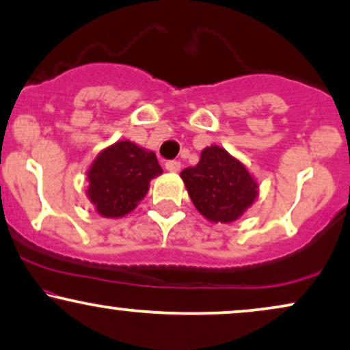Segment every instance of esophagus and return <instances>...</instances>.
<instances>
[{"mask_svg": "<svg viewBox=\"0 0 350 350\" xmlns=\"http://www.w3.org/2000/svg\"><path fill=\"white\" fill-rule=\"evenodd\" d=\"M164 166H166V170L170 172H178L180 170V163L176 161V159H171V161H166L164 163Z\"/></svg>", "mask_w": 350, "mask_h": 350, "instance_id": "obj_1", "label": "esophagus"}]
</instances>
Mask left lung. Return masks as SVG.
I'll list each match as a JSON object with an SVG mask.
<instances>
[{"label":"left lung","instance_id":"left-lung-1","mask_svg":"<svg viewBox=\"0 0 350 350\" xmlns=\"http://www.w3.org/2000/svg\"><path fill=\"white\" fill-rule=\"evenodd\" d=\"M196 208L210 221H234L258 196L251 174L220 146H207L200 161L180 172Z\"/></svg>","mask_w":350,"mask_h":350}]
</instances>
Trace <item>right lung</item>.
Returning a JSON list of instances; mask_svg holds the SVG:
<instances>
[{
    "label": "right lung",
    "mask_w": 350,
    "mask_h": 350,
    "mask_svg": "<svg viewBox=\"0 0 350 350\" xmlns=\"http://www.w3.org/2000/svg\"><path fill=\"white\" fill-rule=\"evenodd\" d=\"M163 172L157 154L132 142H117L91 164L88 197L103 217L127 215L146 196L150 180Z\"/></svg>",
    "instance_id": "add662e5"
}]
</instances>
